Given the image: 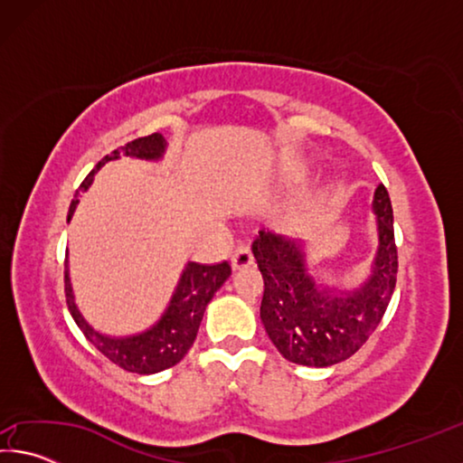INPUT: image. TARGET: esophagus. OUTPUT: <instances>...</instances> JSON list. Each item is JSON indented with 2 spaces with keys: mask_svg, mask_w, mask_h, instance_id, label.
I'll use <instances>...</instances> for the list:
<instances>
[{
  "mask_svg": "<svg viewBox=\"0 0 463 463\" xmlns=\"http://www.w3.org/2000/svg\"><path fill=\"white\" fill-rule=\"evenodd\" d=\"M231 265H232L234 271L245 269V268H249V265H253V255H250V249L245 247V245L237 247V250H234V253H232Z\"/></svg>",
  "mask_w": 463,
  "mask_h": 463,
  "instance_id": "obj_1",
  "label": "esophagus"
}]
</instances>
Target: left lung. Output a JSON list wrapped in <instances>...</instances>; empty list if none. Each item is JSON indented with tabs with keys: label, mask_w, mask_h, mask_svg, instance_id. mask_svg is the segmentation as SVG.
<instances>
[{
	"label": "left lung",
	"mask_w": 463,
	"mask_h": 463,
	"mask_svg": "<svg viewBox=\"0 0 463 463\" xmlns=\"http://www.w3.org/2000/svg\"><path fill=\"white\" fill-rule=\"evenodd\" d=\"M375 249L370 273L355 288L310 276L307 242L261 231L253 257L265 281L261 323L288 362L328 367L351 357L380 325L394 294L398 253L386 187H375Z\"/></svg>",
	"instance_id": "obj_1"
}]
</instances>
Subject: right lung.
I'll return each instance as SVG.
<instances>
[{
    "mask_svg": "<svg viewBox=\"0 0 463 463\" xmlns=\"http://www.w3.org/2000/svg\"><path fill=\"white\" fill-rule=\"evenodd\" d=\"M165 151V137H163L161 132H155V135L132 140V143L120 146L118 151H114L112 155H106L104 159L91 169V174L83 179L80 190H77L75 198L71 200V206H69L67 222H71V218L75 214L77 203H80V194L90 190V185L93 184V175H96L108 161L120 159V155H127L140 161H161ZM229 276L231 265L226 261L218 265H200L187 261L185 268L182 269V276L177 279L174 294H171L167 308L163 310L159 320H155V323L145 328V331L122 336L98 331V328H93L88 323V318L81 315V310L75 302L71 276H69V260H65V296L69 312H71L77 326L81 328L85 339H88L99 354H104L109 362L120 365L122 370L148 375L167 370V367H174L175 364L182 362L194 345L195 335H198L203 310H206L210 300H213L224 281L229 279Z\"/></svg>",
    "mask_w": 463,
    "mask_h": 463,
    "instance_id": "right-lung-1",
    "label": "right lung"
}]
</instances>
